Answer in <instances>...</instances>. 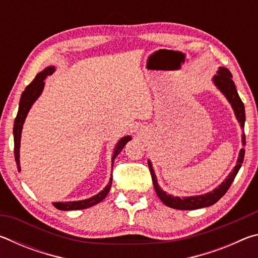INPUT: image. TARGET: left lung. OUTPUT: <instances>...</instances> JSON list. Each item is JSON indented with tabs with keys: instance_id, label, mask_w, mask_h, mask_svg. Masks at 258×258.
<instances>
[{
	"instance_id": "1",
	"label": "left lung",
	"mask_w": 258,
	"mask_h": 258,
	"mask_svg": "<svg viewBox=\"0 0 258 258\" xmlns=\"http://www.w3.org/2000/svg\"><path fill=\"white\" fill-rule=\"evenodd\" d=\"M213 81L218 89L221 90V92L223 93L226 97V99L229 100V102L233 108L235 116H237V119L239 120L240 126L243 128L244 119H246V115H244V106L237 92V89H235L234 82L232 81V74H231L226 68L221 67L218 69L216 75L214 76ZM242 146H246V137H244V133L242 134ZM243 157H244V149L242 148V149L240 150L237 165L234 166L233 171L229 174V176L225 178V181L222 183L220 186L216 187L215 190H213L212 192H208V194L203 195V196H194V197H185V198L173 197V196H169L166 194L165 191L161 190L158 185V183H157V178H156L154 169H152L150 161H148V166H149V169L151 173L155 191L157 196L160 198L161 202H163L166 206L171 208L182 209V211H191V209H198V208L212 206V205H214L223 197V196L226 194V191L229 190L231 184H232V182L234 180L235 175H237V173L239 172L240 167H241Z\"/></svg>"
}]
</instances>
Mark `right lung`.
I'll return each instance as SVG.
<instances>
[{
    "label": "right lung",
    "mask_w": 258,
    "mask_h": 258,
    "mask_svg": "<svg viewBox=\"0 0 258 258\" xmlns=\"http://www.w3.org/2000/svg\"><path fill=\"white\" fill-rule=\"evenodd\" d=\"M54 72V67H47L44 71L38 73L36 77L34 78L33 82L26 87L25 91L21 94L20 98V102H19V109H18V113H17V117L15 119V124H14V138H15V159L17 163V167H18V171H20V163H19V148H20V137H21V130H23V125L26 116L29 111L32 104L35 102L40 94L42 93L43 87H44V80L47 77L53 74ZM131 139V137H124L123 139H120L118 143H117L115 147V150H113V155L111 158V166H113V160H115L116 156L119 154L121 149L125 147L126 143H127ZM111 183H112V177L109 181L108 185L104 187V189L99 192L98 195H95L94 197L85 199V200H80V202H67V203H53V206L55 208L60 209V211H75V209H85L89 207H92L94 205L99 204L100 202L107 197L109 190L111 187Z\"/></svg>",
    "instance_id": "1"
}]
</instances>
